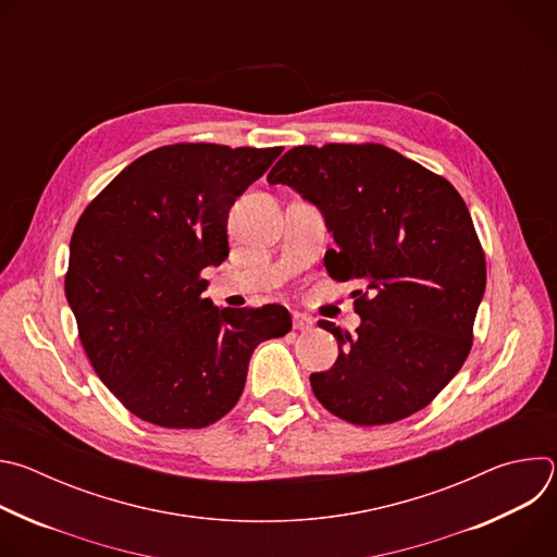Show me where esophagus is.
Segmentation results:
<instances>
[{
    "instance_id": "1",
    "label": "esophagus",
    "mask_w": 557,
    "mask_h": 557,
    "mask_svg": "<svg viewBox=\"0 0 557 557\" xmlns=\"http://www.w3.org/2000/svg\"><path fill=\"white\" fill-rule=\"evenodd\" d=\"M314 326V320L310 314L304 312H293V329L295 331H310Z\"/></svg>"
}]
</instances>
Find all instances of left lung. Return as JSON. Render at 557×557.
I'll return each instance as SVG.
<instances>
[{"label":"left lung","mask_w":557,"mask_h":557,"mask_svg":"<svg viewBox=\"0 0 557 557\" xmlns=\"http://www.w3.org/2000/svg\"><path fill=\"white\" fill-rule=\"evenodd\" d=\"M324 213L337 249L326 271L357 280V335L322 320L339 357L310 374L320 404L355 425L401 421L465 363L487 267L460 194L443 176L385 145L329 143L288 149L269 174Z\"/></svg>","instance_id":"left-lung-1"}]
</instances>
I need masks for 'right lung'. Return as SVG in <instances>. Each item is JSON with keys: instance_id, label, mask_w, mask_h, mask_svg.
Masks as SVG:
<instances>
[{"instance_id": "1", "label": "right lung", "mask_w": 557, "mask_h": 557, "mask_svg": "<svg viewBox=\"0 0 557 557\" xmlns=\"http://www.w3.org/2000/svg\"><path fill=\"white\" fill-rule=\"evenodd\" d=\"M282 147L176 143L143 153L78 218L65 297L86 355L138 419L200 430L240 399L284 306L218 308L202 271L228 256L226 218Z\"/></svg>"}]
</instances>
